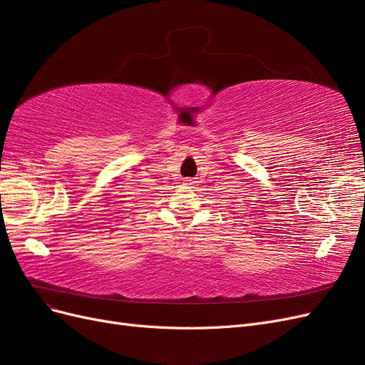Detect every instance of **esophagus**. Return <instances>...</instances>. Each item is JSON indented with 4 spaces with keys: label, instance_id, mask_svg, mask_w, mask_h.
<instances>
[{
    "label": "esophagus",
    "instance_id": "esophagus-1",
    "mask_svg": "<svg viewBox=\"0 0 365 365\" xmlns=\"http://www.w3.org/2000/svg\"><path fill=\"white\" fill-rule=\"evenodd\" d=\"M185 184H187V185H193L195 181H193V180H185Z\"/></svg>",
    "mask_w": 365,
    "mask_h": 365
}]
</instances>
